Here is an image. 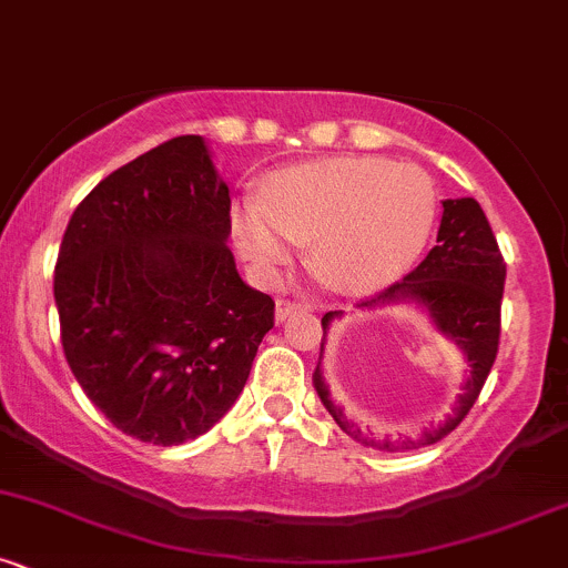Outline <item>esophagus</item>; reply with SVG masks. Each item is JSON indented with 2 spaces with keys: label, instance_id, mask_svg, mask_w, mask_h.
<instances>
[{
  "label": "esophagus",
  "instance_id": "34e87169",
  "mask_svg": "<svg viewBox=\"0 0 568 568\" xmlns=\"http://www.w3.org/2000/svg\"><path fill=\"white\" fill-rule=\"evenodd\" d=\"M303 308H311L308 303H297V301H278L276 303V320L278 322H284L286 316H292V314H297V311H303Z\"/></svg>",
  "mask_w": 568,
  "mask_h": 568
}]
</instances>
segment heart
Listing matches in <instances>:
<instances>
[{"label":"heart","instance_id":"b5f03b06","mask_svg":"<svg viewBox=\"0 0 568 568\" xmlns=\"http://www.w3.org/2000/svg\"><path fill=\"white\" fill-rule=\"evenodd\" d=\"M436 192L414 164L374 156L297 164L271 175L262 200L235 205L233 235L254 267L276 273L311 243V267L335 290L395 282L428 243Z\"/></svg>","mask_w":568,"mask_h":568}]
</instances>
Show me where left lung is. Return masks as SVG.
<instances>
[{"label":"left lung","mask_w":568,"mask_h":568,"mask_svg":"<svg viewBox=\"0 0 568 568\" xmlns=\"http://www.w3.org/2000/svg\"><path fill=\"white\" fill-rule=\"evenodd\" d=\"M438 246H433L428 257L419 262L408 276L400 282L389 284L379 295L368 297L359 306H376V303L398 301V297H412L430 311L438 331L447 333L463 349V355L471 363V376L466 382V393L460 395V404L455 408V417L438 428L425 430L423 438L393 444L376 442L368 433H363L355 423L344 417L338 406L331 400L327 384L322 379V371L316 365L314 387L320 393L322 404L333 414L338 428L346 436L355 438L363 447H379L384 453H406V449H419L425 444L442 442L447 433H453L468 408L477 404L481 387L490 376L493 363L498 355V341H501V297L506 282V262L498 248L496 235H493L490 222L485 211L474 197L444 200V216L438 224ZM335 311L322 316V333H327ZM325 344V338H322Z\"/></svg>","instance_id":"8db88e82"}]
</instances>
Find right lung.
I'll list each match as a JSON object with an SVG mask.
<instances>
[{"label": "right lung", "instance_id": "1", "mask_svg": "<svg viewBox=\"0 0 568 568\" xmlns=\"http://www.w3.org/2000/svg\"><path fill=\"white\" fill-rule=\"evenodd\" d=\"M227 235L200 135L113 170L72 213L53 273L64 357L126 436L192 442L241 395L276 303L241 282Z\"/></svg>", "mask_w": 568, "mask_h": 568}]
</instances>
